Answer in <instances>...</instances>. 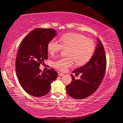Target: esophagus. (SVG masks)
I'll return each mask as SVG.
<instances>
[{
    "mask_svg": "<svg viewBox=\"0 0 123 123\" xmlns=\"http://www.w3.org/2000/svg\"><path fill=\"white\" fill-rule=\"evenodd\" d=\"M58 75H59V76H62L64 74L62 73H61V72H58Z\"/></svg>",
    "mask_w": 123,
    "mask_h": 123,
    "instance_id": "obj_1",
    "label": "esophagus"
}]
</instances>
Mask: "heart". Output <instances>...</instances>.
<instances>
[{
    "label": "heart",
    "instance_id": "1",
    "mask_svg": "<svg viewBox=\"0 0 123 123\" xmlns=\"http://www.w3.org/2000/svg\"><path fill=\"white\" fill-rule=\"evenodd\" d=\"M59 41L60 43L55 39L50 41L47 49L50 55H54L63 48H68V57L60 58L53 62L54 67L61 71H66L73 65L74 61L77 66L84 65L91 60L94 54V43L82 35L68 33L60 37Z\"/></svg>",
    "mask_w": 123,
    "mask_h": 123
}]
</instances>
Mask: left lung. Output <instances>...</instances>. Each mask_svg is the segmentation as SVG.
Wrapping results in <instances>:
<instances>
[{
  "label": "left lung",
  "mask_w": 123,
  "mask_h": 123,
  "mask_svg": "<svg viewBox=\"0 0 123 123\" xmlns=\"http://www.w3.org/2000/svg\"><path fill=\"white\" fill-rule=\"evenodd\" d=\"M91 60L84 66L73 71L75 75L81 74L80 79L75 80L70 74L72 80L66 87V91L71 97L76 99L86 98L97 90L103 81L106 67L105 50L100 39Z\"/></svg>",
  "instance_id": "8db88e82"
}]
</instances>
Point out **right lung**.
I'll return each mask as SVG.
<instances>
[{"mask_svg":"<svg viewBox=\"0 0 123 123\" xmlns=\"http://www.w3.org/2000/svg\"><path fill=\"white\" fill-rule=\"evenodd\" d=\"M56 32L53 29H35L23 39L18 49L17 76L25 91L32 96L40 97L48 94L51 82L57 77V73L52 68L45 73H42L39 68L48 57L47 45Z\"/></svg>","mask_w":123,"mask_h":123,"instance_id":"right-lung-1","label":"right lung"}]
</instances>
